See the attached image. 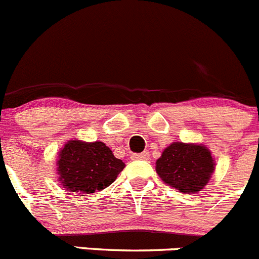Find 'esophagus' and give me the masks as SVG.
I'll use <instances>...</instances> for the list:
<instances>
[{"label":"esophagus","instance_id":"obj_1","mask_svg":"<svg viewBox=\"0 0 259 259\" xmlns=\"http://www.w3.org/2000/svg\"><path fill=\"white\" fill-rule=\"evenodd\" d=\"M133 160H148L150 158V153L148 152H141V153H133Z\"/></svg>","mask_w":259,"mask_h":259}]
</instances>
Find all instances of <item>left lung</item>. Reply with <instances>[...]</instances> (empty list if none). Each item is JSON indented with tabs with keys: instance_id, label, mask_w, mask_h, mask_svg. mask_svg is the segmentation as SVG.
Wrapping results in <instances>:
<instances>
[{
	"instance_id": "obj_1",
	"label": "left lung",
	"mask_w": 259,
	"mask_h": 259,
	"mask_svg": "<svg viewBox=\"0 0 259 259\" xmlns=\"http://www.w3.org/2000/svg\"><path fill=\"white\" fill-rule=\"evenodd\" d=\"M214 170L215 160L203 143L172 142L156 161V172L161 180L185 194L203 190Z\"/></svg>"
}]
</instances>
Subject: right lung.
I'll use <instances>...</instances> for the list:
<instances>
[{"label":"right lung","instance_id":"1","mask_svg":"<svg viewBox=\"0 0 259 259\" xmlns=\"http://www.w3.org/2000/svg\"><path fill=\"white\" fill-rule=\"evenodd\" d=\"M56 166L63 188L71 193L92 194L108 188L126 165L101 141L73 138L59 151Z\"/></svg>","mask_w":259,"mask_h":259}]
</instances>
